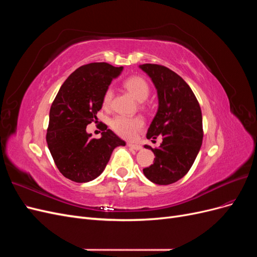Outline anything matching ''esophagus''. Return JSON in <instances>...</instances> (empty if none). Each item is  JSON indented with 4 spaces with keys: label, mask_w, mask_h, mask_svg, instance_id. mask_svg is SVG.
Segmentation results:
<instances>
[{
    "label": "esophagus",
    "mask_w": 257,
    "mask_h": 257,
    "mask_svg": "<svg viewBox=\"0 0 257 257\" xmlns=\"http://www.w3.org/2000/svg\"><path fill=\"white\" fill-rule=\"evenodd\" d=\"M127 147L130 148V149H132V150H136V151H138V150H141V149H142V146H141V145L132 144V143H128V144H127Z\"/></svg>",
    "instance_id": "1"
}]
</instances>
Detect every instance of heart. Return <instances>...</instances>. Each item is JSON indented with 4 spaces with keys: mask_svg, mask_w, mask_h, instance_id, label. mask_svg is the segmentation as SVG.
<instances>
[{
    "mask_svg": "<svg viewBox=\"0 0 257 257\" xmlns=\"http://www.w3.org/2000/svg\"><path fill=\"white\" fill-rule=\"evenodd\" d=\"M125 87L133 96L141 100H145L149 95L150 88L148 82L141 76H131L124 81ZM113 97V90L108 88L104 94V105L109 106ZM144 126V119L142 116H126V115H115L110 120V127L114 133L124 138L134 137L137 132Z\"/></svg>",
    "mask_w": 257,
    "mask_h": 257,
    "instance_id": "b5f03b06",
    "label": "heart"
}]
</instances>
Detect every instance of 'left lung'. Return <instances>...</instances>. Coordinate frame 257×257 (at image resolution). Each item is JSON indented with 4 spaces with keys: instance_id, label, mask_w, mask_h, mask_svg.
Returning <instances> with one entry per match:
<instances>
[{
    "instance_id": "obj_1",
    "label": "left lung",
    "mask_w": 257,
    "mask_h": 257,
    "mask_svg": "<svg viewBox=\"0 0 257 257\" xmlns=\"http://www.w3.org/2000/svg\"><path fill=\"white\" fill-rule=\"evenodd\" d=\"M158 90L159 108L147 132L148 139L162 136L159 148L151 149L153 164L143 169L155 184L167 185L183 178L195 161L203 143V116L198 100L190 85L166 66H139Z\"/></svg>"
}]
</instances>
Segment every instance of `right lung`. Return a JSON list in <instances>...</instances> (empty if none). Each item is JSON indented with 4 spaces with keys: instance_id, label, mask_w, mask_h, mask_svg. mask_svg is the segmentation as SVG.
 I'll return each mask as SVG.
<instances>
[{
    "instance_id": "1",
    "label": "right lung",
    "mask_w": 257,
    "mask_h": 257,
    "mask_svg": "<svg viewBox=\"0 0 257 257\" xmlns=\"http://www.w3.org/2000/svg\"><path fill=\"white\" fill-rule=\"evenodd\" d=\"M122 69L105 62L82 65L68 76L53 100L46 141L60 173L69 180H94L104 172L114 148L125 146L107 126L98 139L85 131L97 119L105 91Z\"/></svg>"
}]
</instances>
